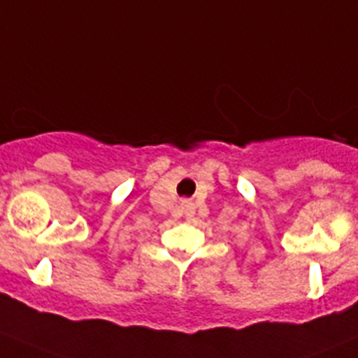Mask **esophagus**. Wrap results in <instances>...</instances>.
Returning <instances> with one entry per match:
<instances>
[{"instance_id":"obj_1","label":"esophagus","mask_w":358,"mask_h":358,"mask_svg":"<svg viewBox=\"0 0 358 358\" xmlns=\"http://www.w3.org/2000/svg\"><path fill=\"white\" fill-rule=\"evenodd\" d=\"M181 209H182V213L186 214V217H192L193 214H195V206H193L192 200H182Z\"/></svg>"}]
</instances>
